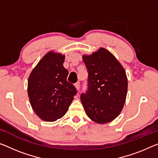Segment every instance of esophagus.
<instances>
[{"mask_svg": "<svg viewBox=\"0 0 158 158\" xmlns=\"http://www.w3.org/2000/svg\"><path fill=\"white\" fill-rule=\"evenodd\" d=\"M75 87H76V89L77 90H79L80 89V87H81V83H80V82H77L75 83Z\"/></svg>", "mask_w": 158, "mask_h": 158, "instance_id": "esophagus-1", "label": "esophagus"}]
</instances>
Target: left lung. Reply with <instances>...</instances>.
Listing matches in <instances>:
<instances>
[{
    "instance_id": "1",
    "label": "left lung",
    "mask_w": 158,
    "mask_h": 158,
    "mask_svg": "<svg viewBox=\"0 0 158 158\" xmlns=\"http://www.w3.org/2000/svg\"><path fill=\"white\" fill-rule=\"evenodd\" d=\"M88 78L86 93L81 100L86 114L98 123L110 122L119 114L125 103L128 81L126 72L116 58L101 48L82 56Z\"/></svg>"
}]
</instances>
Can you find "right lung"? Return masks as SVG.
<instances>
[{"mask_svg": "<svg viewBox=\"0 0 158 158\" xmlns=\"http://www.w3.org/2000/svg\"><path fill=\"white\" fill-rule=\"evenodd\" d=\"M65 56L48 52L31 71L28 80V95L31 107L46 121H55L65 115L77 94L67 81L69 71L64 67Z\"/></svg>", "mask_w": 158, "mask_h": 158, "instance_id": "1", "label": "right lung"}]
</instances>
